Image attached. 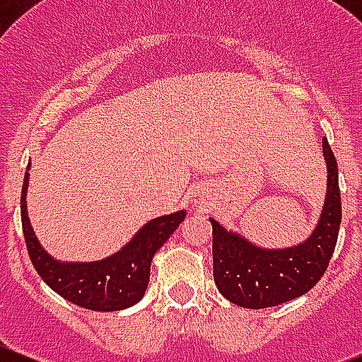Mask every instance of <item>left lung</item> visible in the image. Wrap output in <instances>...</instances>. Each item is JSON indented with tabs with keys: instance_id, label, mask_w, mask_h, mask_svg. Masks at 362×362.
I'll return each instance as SVG.
<instances>
[{
	"instance_id": "left-lung-1",
	"label": "left lung",
	"mask_w": 362,
	"mask_h": 362,
	"mask_svg": "<svg viewBox=\"0 0 362 362\" xmlns=\"http://www.w3.org/2000/svg\"><path fill=\"white\" fill-rule=\"evenodd\" d=\"M323 153L328 189L317 227L301 245L265 250L240 234L213 223V274L218 291L243 308H269L307 294L323 278L334 254L341 226V193L337 162L327 139Z\"/></svg>"
}]
</instances>
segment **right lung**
Instances as JSON below:
<instances>
[{"mask_svg":"<svg viewBox=\"0 0 362 362\" xmlns=\"http://www.w3.org/2000/svg\"><path fill=\"white\" fill-rule=\"evenodd\" d=\"M30 164L27 165V169ZM28 173L21 191V223L28 256L43 281L64 299L88 310L113 312L135 305L149 283V267L158 249L177 230L185 211L148 221L122 250L92 263H61L39 245L27 214Z\"/></svg>","mask_w":362,"mask_h":362,"instance_id":"add662e5","label":"right lung"}]
</instances>
